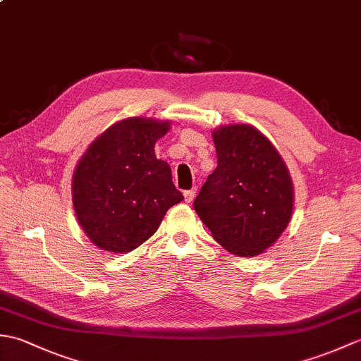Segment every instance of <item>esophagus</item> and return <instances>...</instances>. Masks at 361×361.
I'll list each match as a JSON object with an SVG mask.
<instances>
[{"instance_id": "34e87169", "label": "esophagus", "mask_w": 361, "mask_h": 361, "mask_svg": "<svg viewBox=\"0 0 361 361\" xmlns=\"http://www.w3.org/2000/svg\"><path fill=\"white\" fill-rule=\"evenodd\" d=\"M195 194H197V190H195V189L185 190V194H183V195H185V202H186V203H190V202H192L194 198H195Z\"/></svg>"}]
</instances>
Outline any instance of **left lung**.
Returning <instances> with one entry per match:
<instances>
[{
  "mask_svg": "<svg viewBox=\"0 0 361 361\" xmlns=\"http://www.w3.org/2000/svg\"><path fill=\"white\" fill-rule=\"evenodd\" d=\"M217 167L194 209L221 247L255 257L279 239L293 212L288 169L268 137L248 124L212 132Z\"/></svg>",
  "mask_w": 361,
  "mask_h": 361,
  "instance_id": "8db88e82",
  "label": "left lung"
}]
</instances>
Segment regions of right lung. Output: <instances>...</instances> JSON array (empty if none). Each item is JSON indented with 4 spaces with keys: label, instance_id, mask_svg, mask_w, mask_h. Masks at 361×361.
<instances>
[{
    "label": "right lung",
    "instance_id": "obj_1",
    "mask_svg": "<svg viewBox=\"0 0 361 361\" xmlns=\"http://www.w3.org/2000/svg\"><path fill=\"white\" fill-rule=\"evenodd\" d=\"M171 122L127 118L90 144L73 175L79 225L96 247L126 252L155 234L169 208L183 200L155 142Z\"/></svg>",
    "mask_w": 361,
    "mask_h": 361
}]
</instances>
